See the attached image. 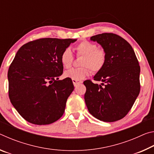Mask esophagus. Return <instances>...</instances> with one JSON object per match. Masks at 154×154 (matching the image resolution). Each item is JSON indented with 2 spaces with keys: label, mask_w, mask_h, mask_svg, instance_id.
I'll list each match as a JSON object with an SVG mask.
<instances>
[{
  "label": "esophagus",
  "mask_w": 154,
  "mask_h": 154,
  "mask_svg": "<svg viewBox=\"0 0 154 154\" xmlns=\"http://www.w3.org/2000/svg\"><path fill=\"white\" fill-rule=\"evenodd\" d=\"M72 83H73V84L75 86H77V85H79V83H82V82H79V81H77V80H75V79H72Z\"/></svg>",
  "instance_id": "obj_1"
}]
</instances>
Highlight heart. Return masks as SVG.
<instances>
[{
    "label": "heart",
    "mask_w": 154,
    "mask_h": 154,
    "mask_svg": "<svg viewBox=\"0 0 154 154\" xmlns=\"http://www.w3.org/2000/svg\"><path fill=\"white\" fill-rule=\"evenodd\" d=\"M78 55L83 56L81 65L83 67L72 69L65 72V77L71 79L81 81L90 73V69L98 72L102 69L106 61V54L104 49L98 48L96 44L88 41H83L75 47ZM61 63L64 68L69 69L72 66L73 56L70 48H66L62 53Z\"/></svg>",
    "instance_id": "1"
}]
</instances>
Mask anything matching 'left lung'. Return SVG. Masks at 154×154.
Here are the masks:
<instances>
[{"instance_id":"1","label":"left lung","mask_w":154,"mask_h":154,"mask_svg":"<svg viewBox=\"0 0 154 154\" xmlns=\"http://www.w3.org/2000/svg\"><path fill=\"white\" fill-rule=\"evenodd\" d=\"M102 46L106 61L94 80L85 81V102L90 113L100 121L113 122L125 117L140 92V66L132 46L113 33L92 36Z\"/></svg>"}]
</instances>
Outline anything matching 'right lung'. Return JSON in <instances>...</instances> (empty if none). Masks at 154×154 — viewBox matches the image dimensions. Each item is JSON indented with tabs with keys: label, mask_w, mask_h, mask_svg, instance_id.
<instances>
[{
	"label": "right lung",
	"mask_w": 154,
	"mask_h": 154,
	"mask_svg": "<svg viewBox=\"0 0 154 154\" xmlns=\"http://www.w3.org/2000/svg\"><path fill=\"white\" fill-rule=\"evenodd\" d=\"M77 39L44 38L19 49L8 71L9 96L13 106L31 124L54 123L64 114L74 90L72 80H58L63 72L62 53Z\"/></svg>",
	"instance_id": "add662e5"
}]
</instances>
